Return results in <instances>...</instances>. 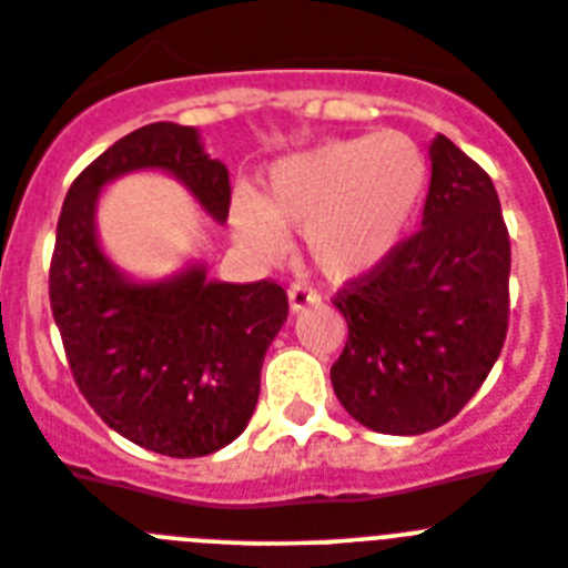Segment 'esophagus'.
Instances as JSON below:
<instances>
[{
    "instance_id": "1",
    "label": "esophagus",
    "mask_w": 568,
    "mask_h": 568,
    "mask_svg": "<svg viewBox=\"0 0 568 568\" xmlns=\"http://www.w3.org/2000/svg\"><path fill=\"white\" fill-rule=\"evenodd\" d=\"M322 296L316 294L314 288H308V285H303V283H294L288 288V305H291V311H303L305 305H311V303H320Z\"/></svg>"
}]
</instances>
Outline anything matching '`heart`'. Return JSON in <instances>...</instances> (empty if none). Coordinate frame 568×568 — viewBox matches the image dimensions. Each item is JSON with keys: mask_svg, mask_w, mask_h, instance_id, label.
I'll return each instance as SVG.
<instances>
[{"mask_svg": "<svg viewBox=\"0 0 568 568\" xmlns=\"http://www.w3.org/2000/svg\"><path fill=\"white\" fill-rule=\"evenodd\" d=\"M427 183V152L405 132L331 138L274 163L257 197H234L232 232L248 252L272 260L285 248L280 229H303L311 263L345 283L396 252Z\"/></svg>", "mask_w": 568, "mask_h": 568, "instance_id": "1", "label": "heart"}]
</instances>
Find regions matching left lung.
I'll return each mask as SVG.
<instances>
[{"mask_svg":"<svg viewBox=\"0 0 568 568\" xmlns=\"http://www.w3.org/2000/svg\"><path fill=\"white\" fill-rule=\"evenodd\" d=\"M422 229L334 305L347 342L331 367L359 424L418 436L458 416L493 371L509 325V232L487 172L449 138L430 144Z\"/></svg>","mask_w":568,"mask_h":568,"instance_id":"left-lung-1","label":"left lung"}]
</instances>
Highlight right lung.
<instances>
[{"instance_id": "add662e5", "label": "right lung", "mask_w": 568, "mask_h": 568, "mask_svg": "<svg viewBox=\"0 0 568 568\" xmlns=\"http://www.w3.org/2000/svg\"><path fill=\"white\" fill-rule=\"evenodd\" d=\"M135 170L170 172L214 221L229 217V170L203 152L195 126L158 121L130 132L64 197L50 308L75 385L112 430L161 456H209L246 430L288 296L272 280L209 283L203 265L163 283L124 277L99 246L95 203Z\"/></svg>"}]
</instances>
